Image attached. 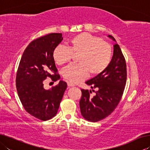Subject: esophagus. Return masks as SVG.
Segmentation results:
<instances>
[{"label": "esophagus", "instance_id": "obj_1", "mask_svg": "<svg viewBox=\"0 0 150 150\" xmlns=\"http://www.w3.org/2000/svg\"><path fill=\"white\" fill-rule=\"evenodd\" d=\"M67 86H68V87H74L75 85H73V83H70V82H68L67 83Z\"/></svg>", "mask_w": 150, "mask_h": 150}]
</instances>
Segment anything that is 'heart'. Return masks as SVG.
<instances>
[{"instance_id":"heart-1","label":"heart","mask_w":150,"mask_h":150,"mask_svg":"<svg viewBox=\"0 0 150 150\" xmlns=\"http://www.w3.org/2000/svg\"><path fill=\"white\" fill-rule=\"evenodd\" d=\"M73 55H78L79 64H71L62 70V75L73 83L85 79L88 75L96 77L105 71L110 64L112 49L100 38L81 33L69 40V47L59 45L53 52V59L59 65L69 62Z\"/></svg>"}]
</instances>
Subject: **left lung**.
Segmentation results:
<instances>
[{
  "mask_svg": "<svg viewBox=\"0 0 150 150\" xmlns=\"http://www.w3.org/2000/svg\"><path fill=\"white\" fill-rule=\"evenodd\" d=\"M109 38L115 41L112 36ZM127 78L126 63L119 45H114V52L108 67L102 74L87 81L95 95L91 96L92 91L81 89L82 95L79 101L81 115L90 122L100 121L107 117L115 110L122 96Z\"/></svg>",
  "mask_w": 150,
  "mask_h": 150,
  "instance_id": "obj_1",
  "label": "left lung"
}]
</instances>
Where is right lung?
Wrapping results in <instances>:
<instances>
[{
	"label": "right lung",
	"mask_w": 150,
	"mask_h": 150,
	"mask_svg": "<svg viewBox=\"0 0 150 150\" xmlns=\"http://www.w3.org/2000/svg\"><path fill=\"white\" fill-rule=\"evenodd\" d=\"M62 33H52L33 40L22 54L17 70L16 86L22 106L30 115L43 121L56 115L67 83L60 81L52 89L44 88L45 79L60 78L53 52L62 41Z\"/></svg>",
	"instance_id": "add662e5"
}]
</instances>
